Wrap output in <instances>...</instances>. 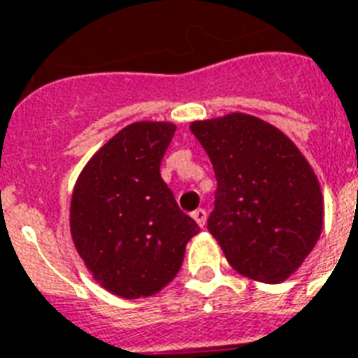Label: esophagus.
<instances>
[{
  "label": "esophagus",
  "mask_w": 358,
  "mask_h": 358,
  "mask_svg": "<svg viewBox=\"0 0 358 358\" xmlns=\"http://www.w3.org/2000/svg\"><path fill=\"white\" fill-rule=\"evenodd\" d=\"M191 217L197 222L199 227H204V225H206V210L197 208L195 212H191Z\"/></svg>",
  "instance_id": "obj_1"
}]
</instances>
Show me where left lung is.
Returning <instances> with one entry per match:
<instances>
[{"instance_id":"obj_1","label":"left lung","mask_w":358,"mask_h":358,"mask_svg":"<svg viewBox=\"0 0 358 358\" xmlns=\"http://www.w3.org/2000/svg\"><path fill=\"white\" fill-rule=\"evenodd\" d=\"M217 189L210 234L238 274L285 282L304 263L323 229V193L310 163L287 135L244 113L189 125Z\"/></svg>"}]
</instances>
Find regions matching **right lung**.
Listing matches in <instances>:
<instances>
[{
	"instance_id": "1",
	"label": "right lung",
	"mask_w": 358,
	"mask_h": 358,
	"mask_svg": "<svg viewBox=\"0 0 358 358\" xmlns=\"http://www.w3.org/2000/svg\"><path fill=\"white\" fill-rule=\"evenodd\" d=\"M171 122H135L82 169L71 197V236L101 287L122 299L159 293L174 280L185 244L201 231L159 174Z\"/></svg>"
}]
</instances>
